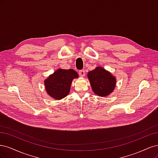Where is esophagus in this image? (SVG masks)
I'll return each mask as SVG.
<instances>
[{"mask_svg": "<svg viewBox=\"0 0 158 158\" xmlns=\"http://www.w3.org/2000/svg\"><path fill=\"white\" fill-rule=\"evenodd\" d=\"M79 74H80V76H81V77H84V76H85V70H80L79 71Z\"/></svg>", "mask_w": 158, "mask_h": 158, "instance_id": "34e87169", "label": "esophagus"}]
</instances>
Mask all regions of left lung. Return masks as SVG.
<instances>
[{
    "label": "left lung",
    "instance_id": "left-lung-1",
    "mask_svg": "<svg viewBox=\"0 0 158 158\" xmlns=\"http://www.w3.org/2000/svg\"><path fill=\"white\" fill-rule=\"evenodd\" d=\"M88 78L93 92L99 96H107L113 92L116 86L115 77L101 66L89 71Z\"/></svg>",
    "mask_w": 158,
    "mask_h": 158
}]
</instances>
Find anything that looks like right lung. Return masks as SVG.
I'll return each mask as SVG.
<instances>
[{
    "instance_id": "1",
    "label": "right lung",
    "mask_w": 158,
    "mask_h": 158,
    "mask_svg": "<svg viewBox=\"0 0 158 158\" xmlns=\"http://www.w3.org/2000/svg\"><path fill=\"white\" fill-rule=\"evenodd\" d=\"M78 78V74L73 69L56 70L45 80L47 93L55 99L65 98L70 92L73 79Z\"/></svg>"
}]
</instances>
